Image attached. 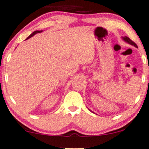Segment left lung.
<instances>
[{"label":"left lung","instance_id":"1","mask_svg":"<svg viewBox=\"0 0 149 149\" xmlns=\"http://www.w3.org/2000/svg\"><path fill=\"white\" fill-rule=\"evenodd\" d=\"M122 39H123V40H124L125 42H126V43H128V44L130 45H132V46H135V47H137V45L134 42H133L132 40H131V39L129 38H128L127 36H124V37H122Z\"/></svg>","mask_w":149,"mask_h":149}]
</instances>
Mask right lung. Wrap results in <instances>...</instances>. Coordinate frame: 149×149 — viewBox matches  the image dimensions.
Masks as SVG:
<instances>
[{"label":"right lung","instance_id":"1","mask_svg":"<svg viewBox=\"0 0 149 149\" xmlns=\"http://www.w3.org/2000/svg\"><path fill=\"white\" fill-rule=\"evenodd\" d=\"M41 32H43V31H34L33 33H32L31 34V35L29 36V37L27 38H26V40H27V39H29V38H31V37H33V36L34 35H35V34H36V33H41Z\"/></svg>","mask_w":149,"mask_h":149}]
</instances>
